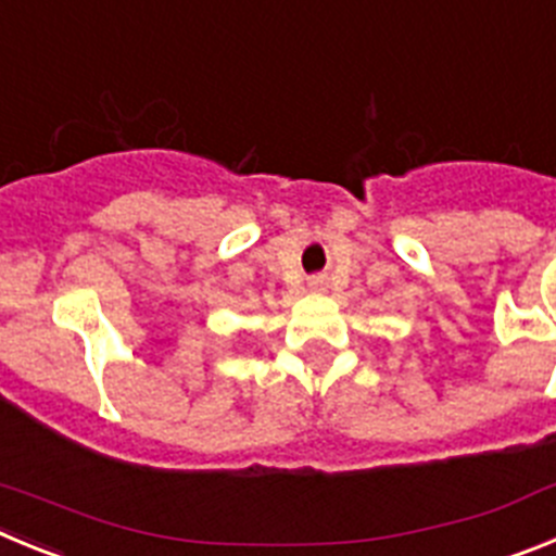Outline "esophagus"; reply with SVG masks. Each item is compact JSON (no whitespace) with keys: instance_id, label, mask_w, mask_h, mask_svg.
<instances>
[{"instance_id":"1","label":"esophagus","mask_w":556,"mask_h":556,"mask_svg":"<svg viewBox=\"0 0 556 556\" xmlns=\"http://www.w3.org/2000/svg\"><path fill=\"white\" fill-rule=\"evenodd\" d=\"M326 287H328L326 275H312V278H308V289H312V292H323Z\"/></svg>"}]
</instances>
